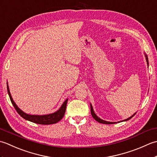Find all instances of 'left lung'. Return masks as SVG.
Returning <instances> with one entry per match:
<instances>
[{
  "instance_id": "8db88e82",
  "label": "left lung",
  "mask_w": 157,
  "mask_h": 157,
  "mask_svg": "<svg viewBox=\"0 0 157 157\" xmlns=\"http://www.w3.org/2000/svg\"><path fill=\"white\" fill-rule=\"evenodd\" d=\"M144 55H145V57H146V62H147V65H148V56L146 55L145 53H144ZM90 111H91V114H92V117H93V118H94L96 121H98V123H104V124H113V123H117V122H110V121H105V120H103V119H101V118H99L96 115V114H95V113H94V109H93V107H92V105L90 104ZM136 113H135L134 115H132L131 117H129V118H128V119H124V120H123V121H118V123L119 122H122V121H128L129 119H130L131 118H132L133 117H134L135 115H136Z\"/></svg>"
}]
</instances>
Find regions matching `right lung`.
Instances as JSON below:
<instances>
[{
	"label": "right lung",
	"instance_id": "add662e5",
	"mask_svg": "<svg viewBox=\"0 0 157 157\" xmlns=\"http://www.w3.org/2000/svg\"><path fill=\"white\" fill-rule=\"evenodd\" d=\"M6 84H7V86H7L8 94H9L10 100H11L13 106H14L15 110L17 111L19 115H21V117H22L23 119H25V120H28V121H29L35 123H38V124L50 125V124H54V123L59 122L60 120H61L63 117V116H64L68 98H67L65 101L63 102V105H61V107L59 108L58 111H56L55 113H51V114L42 115H29V114H27V113H25L23 111H21V110L18 107L17 105L15 104V102L13 100L11 93H10L9 85H8L7 82H6Z\"/></svg>",
	"mask_w": 157,
	"mask_h": 157
}]
</instances>
